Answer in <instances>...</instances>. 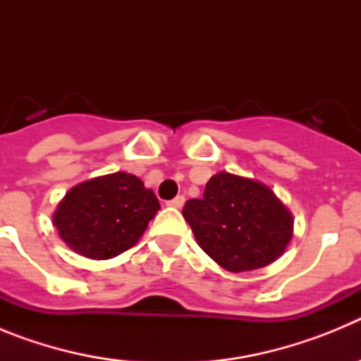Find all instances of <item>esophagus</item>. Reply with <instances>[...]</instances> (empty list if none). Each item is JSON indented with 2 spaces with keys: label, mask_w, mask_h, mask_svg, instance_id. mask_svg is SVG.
<instances>
[{
  "label": "esophagus",
  "mask_w": 361,
  "mask_h": 361,
  "mask_svg": "<svg viewBox=\"0 0 361 361\" xmlns=\"http://www.w3.org/2000/svg\"><path fill=\"white\" fill-rule=\"evenodd\" d=\"M184 200H186V199H184L183 195H177V197H175V199L168 200V202H166V204H168V206H171V208H183Z\"/></svg>",
  "instance_id": "obj_1"
}]
</instances>
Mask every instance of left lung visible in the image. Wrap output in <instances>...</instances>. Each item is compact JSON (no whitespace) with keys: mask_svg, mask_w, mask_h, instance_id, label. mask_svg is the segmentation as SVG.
Segmentation results:
<instances>
[{"mask_svg":"<svg viewBox=\"0 0 361 361\" xmlns=\"http://www.w3.org/2000/svg\"><path fill=\"white\" fill-rule=\"evenodd\" d=\"M183 215L195 238L219 266L231 273L275 262L293 237V216L264 184L216 173L202 199L184 204Z\"/></svg>","mask_w":361,"mask_h":361,"instance_id":"1","label":"left lung"}]
</instances>
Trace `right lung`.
Wrapping results in <instances>:
<instances>
[{
    "label": "right lung",
    "mask_w": 361,
    "mask_h": 361,
    "mask_svg": "<svg viewBox=\"0 0 361 361\" xmlns=\"http://www.w3.org/2000/svg\"><path fill=\"white\" fill-rule=\"evenodd\" d=\"M159 209L157 197L141 178L117 171L72 188L57 206L54 224L73 251L104 260L130 250Z\"/></svg>",
    "instance_id": "1"
}]
</instances>
